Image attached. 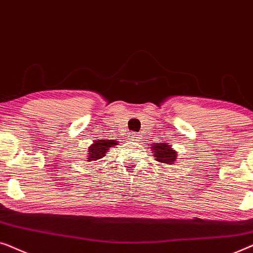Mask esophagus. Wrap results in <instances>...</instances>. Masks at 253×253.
I'll return each mask as SVG.
<instances>
[{"instance_id":"1","label":"esophagus","mask_w":253,"mask_h":253,"mask_svg":"<svg viewBox=\"0 0 253 253\" xmlns=\"http://www.w3.org/2000/svg\"><path fill=\"white\" fill-rule=\"evenodd\" d=\"M128 137H129V140L131 142H140V140H141V135L136 134V133H130L129 135H128Z\"/></svg>"}]
</instances>
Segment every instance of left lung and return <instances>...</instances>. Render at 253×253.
<instances>
[{"mask_svg":"<svg viewBox=\"0 0 253 253\" xmlns=\"http://www.w3.org/2000/svg\"><path fill=\"white\" fill-rule=\"evenodd\" d=\"M150 148L156 161L163 164H167V165H175V162L177 159V152L170 147V144L155 143Z\"/></svg>","mask_w":253,"mask_h":253,"instance_id":"1","label":"left lung"}]
</instances>
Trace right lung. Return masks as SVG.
Returning a JSON list of instances; mask_svg holds the SVG:
<instances>
[{
	"label": "right lung",
	"mask_w": 253,
	"mask_h": 253,
	"mask_svg": "<svg viewBox=\"0 0 253 253\" xmlns=\"http://www.w3.org/2000/svg\"><path fill=\"white\" fill-rule=\"evenodd\" d=\"M118 143V141H113V140H97L92 142V144H90L88 147L87 150V162H94V161H98L104 157L106 155V152H109V149L115 147Z\"/></svg>",
	"instance_id": "right-lung-1"
}]
</instances>
